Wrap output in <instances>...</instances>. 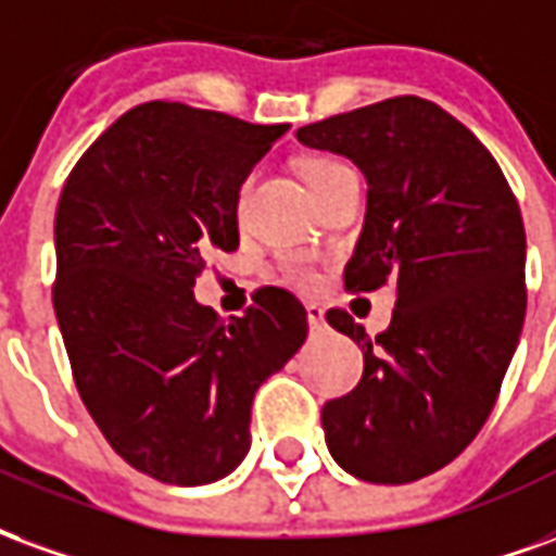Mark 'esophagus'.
I'll use <instances>...</instances> for the list:
<instances>
[{
	"label": "esophagus",
	"instance_id": "34e87169",
	"mask_svg": "<svg viewBox=\"0 0 556 556\" xmlns=\"http://www.w3.org/2000/svg\"><path fill=\"white\" fill-rule=\"evenodd\" d=\"M305 311H307V326L314 328V331L326 326V311H323V307H319V305H307Z\"/></svg>",
	"mask_w": 556,
	"mask_h": 556
}]
</instances>
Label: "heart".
<instances>
[{
    "label": "heart",
    "mask_w": 556,
    "mask_h": 556,
    "mask_svg": "<svg viewBox=\"0 0 556 556\" xmlns=\"http://www.w3.org/2000/svg\"><path fill=\"white\" fill-rule=\"evenodd\" d=\"M340 172H346V165L338 160H331V156H311V160L302 162V174H305L307 186L314 189V194H317L326 184H331ZM245 194H249V184H239L237 189L239 213H242V206H245ZM283 273H287V278H290L295 287H314V283H317V269H314L302 254H290V257L283 261Z\"/></svg>",
    "instance_id": "obj_1"
}]
</instances>
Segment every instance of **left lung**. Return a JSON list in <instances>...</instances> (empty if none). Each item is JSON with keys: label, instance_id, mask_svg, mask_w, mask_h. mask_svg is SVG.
<instances>
[{"label": "left lung", "instance_id": "obj_1", "mask_svg": "<svg viewBox=\"0 0 556 556\" xmlns=\"http://www.w3.org/2000/svg\"><path fill=\"white\" fill-rule=\"evenodd\" d=\"M295 136L367 177L346 293L396 295L376 338L340 307L326 314L364 352L362 382L323 406L326 444L358 480L415 483L477 439L501 394L528 307L521 210L483 141L424 97H391Z\"/></svg>", "mask_w": 556, "mask_h": 556}]
</instances>
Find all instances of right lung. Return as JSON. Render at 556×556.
Returning a JSON list of instances; mask_svg holds the SVG:
<instances>
[{"label":"right lung","instance_id":"obj_1","mask_svg":"<svg viewBox=\"0 0 556 556\" xmlns=\"http://www.w3.org/2000/svg\"><path fill=\"white\" fill-rule=\"evenodd\" d=\"M283 132L153 100L64 180L52 307L73 382L117 456L160 483L228 477L249 453L254 391L307 338L281 287L228 323L192 295L210 257L237 251V189Z\"/></svg>","mask_w":556,"mask_h":556}]
</instances>
